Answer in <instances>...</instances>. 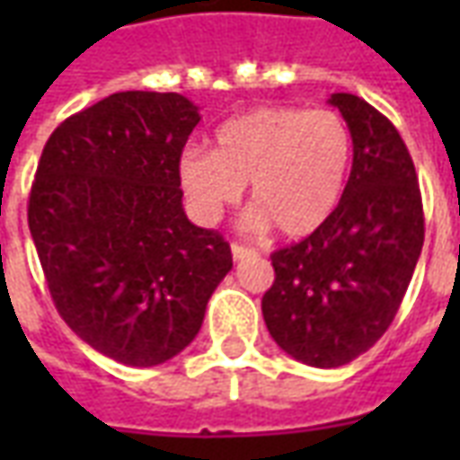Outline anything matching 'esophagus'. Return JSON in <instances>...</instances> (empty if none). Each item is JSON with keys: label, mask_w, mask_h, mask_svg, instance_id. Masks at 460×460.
Returning a JSON list of instances; mask_svg holds the SVG:
<instances>
[{"label": "esophagus", "mask_w": 460, "mask_h": 460, "mask_svg": "<svg viewBox=\"0 0 460 460\" xmlns=\"http://www.w3.org/2000/svg\"><path fill=\"white\" fill-rule=\"evenodd\" d=\"M231 256H234V261H243V259H251V256H256V251L249 249V246L231 243Z\"/></svg>", "instance_id": "34e87169"}]
</instances>
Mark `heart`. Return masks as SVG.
Segmentation results:
<instances>
[{
    "mask_svg": "<svg viewBox=\"0 0 460 460\" xmlns=\"http://www.w3.org/2000/svg\"><path fill=\"white\" fill-rule=\"evenodd\" d=\"M352 164V132L335 111L253 108L221 122L214 150L187 147L177 174L201 224H214L251 181V229L270 221L290 239L320 229L338 209Z\"/></svg>",
    "mask_w": 460,
    "mask_h": 460,
    "instance_id": "obj_1",
    "label": "heart"
}]
</instances>
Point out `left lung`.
<instances>
[{
  "mask_svg": "<svg viewBox=\"0 0 460 460\" xmlns=\"http://www.w3.org/2000/svg\"><path fill=\"white\" fill-rule=\"evenodd\" d=\"M352 132V170L338 209L270 261L261 300L270 338L298 362L332 369L392 325L424 246L414 162L385 115L352 93L328 98Z\"/></svg>",
  "mask_w": 460,
  "mask_h": 460,
  "instance_id": "obj_1",
  "label": "left lung"
}]
</instances>
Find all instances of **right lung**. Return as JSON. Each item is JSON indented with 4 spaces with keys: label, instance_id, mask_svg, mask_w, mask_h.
I'll return each instance as SVG.
<instances>
[{
    "label": "right lung",
    "instance_id": "right-lung-1",
    "mask_svg": "<svg viewBox=\"0 0 460 460\" xmlns=\"http://www.w3.org/2000/svg\"><path fill=\"white\" fill-rule=\"evenodd\" d=\"M199 120L180 93L122 91L61 122L39 160L29 231L51 298L120 365L180 355L234 266L181 207L177 162Z\"/></svg>",
    "mask_w": 460,
    "mask_h": 460
}]
</instances>
